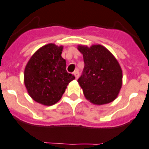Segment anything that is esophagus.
I'll return each instance as SVG.
<instances>
[{"mask_svg":"<svg viewBox=\"0 0 149 149\" xmlns=\"http://www.w3.org/2000/svg\"><path fill=\"white\" fill-rule=\"evenodd\" d=\"M73 74H74L75 77H76V79H78L79 78V70H77L76 71H74V72H73Z\"/></svg>","mask_w":149,"mask_h":149,"instance_id":"34e87169","label":"esophagus"}]
</instances>
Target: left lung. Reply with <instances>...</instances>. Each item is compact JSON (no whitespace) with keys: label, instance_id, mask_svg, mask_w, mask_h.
Wrapping results in <instances>:
<instances>
[{"label":"left lung","instance_id":"8db88e82","mask_svg":"<svg viewBox=\"0 0 149 149\" xmlns=\"http://www.w3.org/2000/svg\"><path fill=\"white\" fill-rule=\"evenodd\" d=\"M84 69L78 83L89 102L103 105L116 99L123 84V71L117 60L102 45L79 46Z\"/></svg>","mask_w":149,"mask_h":149}]
</instances>
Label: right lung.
<instances>
[{
    "label": "right lung",
    "instance_id": "1",
    "mask_svg": "<svg viewBox=\"0 0 149 149\" xmlns=\"http://www.w3.org/2000/svg\"><path fill=\"white\" fill-rule=\"evenodd\" d=\"M63 47L49 43L35 52L24 70V84L36 102L52 106L61 99L66 86L75 77L66 71L61 56Z\"/></svg>",
    "mask_w": 149,
    "mask_h": 149
}]
</instances>
